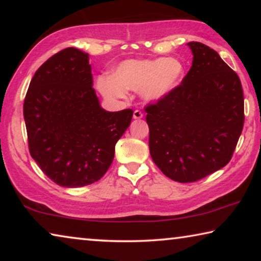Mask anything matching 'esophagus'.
Here are the masks:
<instances>
[{"label": "esophagus", "instance_id": "obj_1", "mask_svg": "<svg viewBox=\"0 0 261 261\" xmlns=\"http://www.w3.org/2000/svg\"><path fill=\"white\" fill-rule=\"evenodd\" d=\"M144 116V114L140 112V110H138V109H136L135 112H134V118H136V120H139V118H141Z\"/></svg>", "mask_w": 261, "mask_h": 261}]
</instances>
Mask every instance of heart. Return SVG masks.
<instances>
[{"mask_svg": "<svg viewBox=\"0 0 261 261\" xmlns=\"http://www.w3.org/2000/svg\"><path fill=\"white\" fill-rule=\"evenodd\" d=\"M183 63L174 57L125 61L114 69L110 77H100L96 87L105 98H124L127 90H141L147 100L167 95L182 81Z\"/></svg>", "mask_w": 261, "mask_h": 261, "instance_id": "heart-1", "label": "heart"}]
</instances>
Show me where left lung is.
I'll use <instances>...</instances> for the list:
<instances>
[{
  "label": "left lung",
  "instance_id": "8db88e82",
  "mask_svg": "<svg viewBox=\"0 0 261 261\" xmlns=\"http://www.w3.org/2000/svg\"><path fill=\"white\" fill-rule=\"evenodd\" d=\"M188 46L193 61L182 83L145 106L153 161L179 183L196 182L226 166L244 125L240 77L208 46Z\"/></svg>",
  "mask_w": 261,
  "mask_h": 261
}]
</instances>
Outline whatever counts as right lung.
I'll list each match as a JSON object with an SVG mask.
<instances>
[{"instance_id": "obj_1", "label": "right lung", "mask_w": 261, "mask_h": 261, "mask_svg": "<svg viewBox=\"0 0 261 261\" xmlns=\"http://www.w3.org/2000/svg\"><path fill=\"white\" fill-rule=\"evenodd\" d=\"M88 54L69 47L34 73L24 100L31 156L57 185H90L107 173L134 110L106 112L95 95Z\"/></svg>"}]
</instances>
